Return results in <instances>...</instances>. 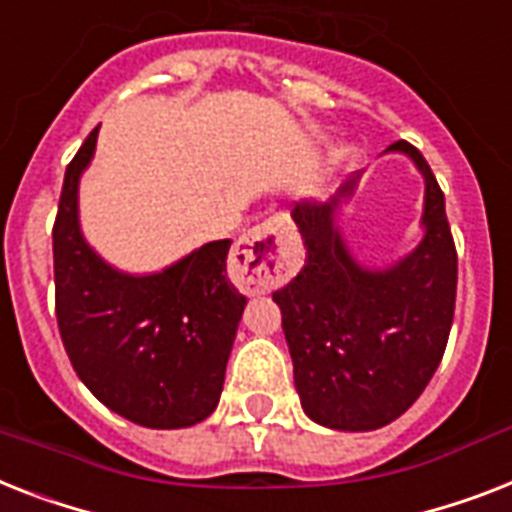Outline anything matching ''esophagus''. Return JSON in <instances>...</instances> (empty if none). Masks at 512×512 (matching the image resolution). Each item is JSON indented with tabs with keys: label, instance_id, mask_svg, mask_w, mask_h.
<instances>
[{
	"label": "esophagus",
	"instance_id": "34e87169",
	"mask_svg": "<svg viewBox=\"0 0 512 512\" xmlns=\"http://www.w3.org/2000/svg\"><path fill=\"white\" fill-rule=\"evenodd\" d=\"M281 231H284V220H265L260 226L249 228L236 242V281L249 292H265L281 276V268H284L281 252H278Z\"/></svg>",
	"mask_w": 512,
	"mask_h": 512
}]
</instances>
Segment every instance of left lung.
Listing matches in <instances>:
<instances>
[{
  "instance_id": "left-lung-1",
  "label": "left lung",
  "mask_w": 512,
  "mask_h": 512,
  "mask_svg": "<svg viewBox=\"0 0 512 512\" xmlns=\"http://www.w3.org/2000/svg\"><path fill=\"white\" fill-rule=\"evenodd\" d=\"M386 152L405 155L423 176L421 242L381 268L352 255L339 218L357 176L323 205H294L305 265L273 292L302 410L334 431H376L397 421L442 363L455 315L458 255L442 189L407 141Z\"/></svg>"
}]
</instances>
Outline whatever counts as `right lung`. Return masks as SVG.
I'll return each mask as SVG.
<instances>
[{"mask_svg": "<svg viewBox=\"0 0 512 512\" xmlns=\"http://www.w3.org/2000/svg\"><path fill=\"white\" fill-rule=\"evenodd\" d=\"M99 128L65 170L52 231L54 305L70 363L112 413L186 429L218 407L244 297L226 273L231 242H210L157 273H126L86 242L78 186Z\"/></svg>", "mask_w": 512, "mask_h": 512, "instance_id": "1", "label": "right lung"}]
</instances>
